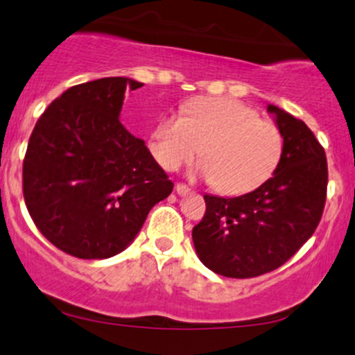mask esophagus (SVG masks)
Instances as JSON below:
<instances>
[{
	"mask_svg": "<svg viewBox=\"0 0 355 355\" xmlns=\"http://www.w3.org/2000/svg\"><path fill=\"white\" fill-rule=\"evenodd\" d=\"M175 190H177L178 196H187V193H190V189L185 184H177L175 185Z\"/></svg>",
	"mask_w": 355,
	"mask_h": 355,
	"instance_id": "34e87169",
	"label": "esophagus"
}]
</instances>
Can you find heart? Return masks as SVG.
I'll return each mask as SVG.
<instances>
[{"mask_svg":"<svg viewBox=\"0 0 355 355\" xmlns=\"http://www.w3.org/2000/svg\"><path fill=\"white\" fill-rule=\"evenodd\" d=\"M203 146L199 171L219 192L240 196L262 185L282 155V134L246 103L223 96H199L184 105V115L158 122L149 151L159 166L177 170Z\"/></svg>","mask_w":355,"mask_h":355,"instance_id":"b5f03b06","label":"heart"}]
</instances>
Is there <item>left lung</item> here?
Segmentation results:
<instances>
[{
  "mask_svg": "<svg viewBox=\"0 0 355 355\" xmlns=\"http://www.w3.org/2000/svg\"><path fill=\"white\" fill-rule=\"evenodd\" d=\"M267 110L284 139L274 175L245 196H204L206 214L192 230L200 262L225 277L281 267L311 238L325 207V149L303 121L275 105Z\"/></svg>",
  "mask_w": 355,
  "mask_h": 355,
  "instance_id": "8db88e82",
  "label": "left lung"
}]
</instances>
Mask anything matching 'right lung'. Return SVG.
Returning a JSON list of instances; mask_svg holds the SVG:
<instances>
[{
    "mask_svg": "<svg viewBox=\"0 0 355 355\" xmlns=\"http://www.w3.org/2000/svg\"><path fill=\"white\" fill-rule=\"evenodd\" d=\"M141 87L124 76L71 87L28 139L30 218L52 245L78 259H109L128 248L151 207L173 190L144 141L119 121L125 89Z\"/></svg>",
    "mask_w": 355,
    "mask_h": 355,
    "instance_id": "1",
    "label": "right lung"
}]
</instances>
